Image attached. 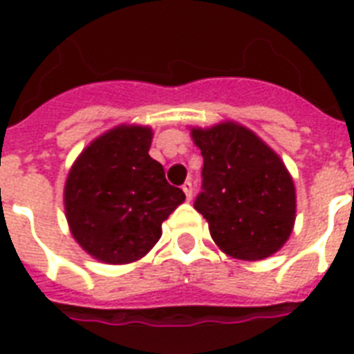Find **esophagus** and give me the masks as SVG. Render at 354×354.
Instances as JSON below:
<instances>
[{
    "label": "esophagus",
    "instance_id": "esophagus-1",
    "mask_svg": "<svg viewBox=\"0 0 354 354\" xmlns=\"http://www.w3.org/2000/svg\"><path fill=\"white\" fill-rule=\"evenodd\" d=\"M182 189H183V193H185V198H187V200L193 198V183L185 182L182 185Z\"/></svg>",
    "mask_w": 354,
    "mask_h": 354
}]
</instances>
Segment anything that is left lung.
Instances as JSON below:
<instances>
[{
	"mask_svg": "<svg viewBox=\"0 0 354 354\" xmlns=\"http://www.w3.org/2000/svg\"><path fill=\"white\" fill-rule=\"evenodd\" d=\"M193 138L204 158L194 209L209 222L216 246L242 261L277 252L296 218L294 182L279 156L235 122L198 128Z\"/></svg>",
	"mask_w": 354,
	"mask_h": 354,
	"instance_id": "8db88e82",
	"label": "left lung"
}]
</instances>
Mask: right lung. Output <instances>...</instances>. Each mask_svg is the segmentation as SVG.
Segmentation results:
<instances>
[{"mask_svg":"<svg viewBox=\"0 0 354 354\" xmlns=\"http://www.w3.org/2000/svg\"><path fill=\"white\" fill-rule=\"evenodd\" d=\"M152 132L118 127L75 161L64 200L80 246L108 264L138 261L160 241L161 222L185 200L149 156Z\"/></svg>","mask_w":354,"mask_h":354,"instance_id":"1","label":"right lung"}]
</instances>
